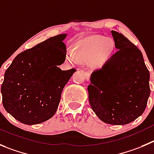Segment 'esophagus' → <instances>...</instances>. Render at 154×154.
I'll use <instances>...</instances> for the list:
<instances>
[{
	"label": "esophagus",
	"mask_w": 154,
	"mask_h": 154,
	"mask_svg": "<svg viewBox=\"0 0 154 154\" xmlns=\"http://www.w3.org/2000/svg\"><path fill=\"white\" fill-rule=\"evenodd\" d=\"M84 74H85V76L86 80H89V79H90V76H91L90 72H84Z\"/></svg>",
	"instance_id": "obj_1"
}]
</instances>
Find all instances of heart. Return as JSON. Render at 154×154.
Instances as JSON below:
<instances>
[{"label":"heart","instance_id":"obj_1","mask_svg":"<svg viewBox=\"0 0 154 154\" xmlns=\"http://www.w3.org/2000/svg\"><path fill=\"white\" fill-rule=\"evenodd\" d=\"M115 50V42L111 38L91 35L75 42L74 51L68 50L66 55L71 63H88L93 69H100L110 59Z\"/></svg>","mask_w":154,"mask_h":154}]
</instances>
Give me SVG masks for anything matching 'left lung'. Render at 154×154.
I'll use <instances>...</instances> for the list:
<instances>
[{"label":"left lung","instance_id":"1","mask_svg":"<svg viewBox=\"0 0 154 154\" xmlns=\"http://www.w3.org/2000/svg\"><path fill=\"white\" fill-rule=\"evenodd\" d=\"M118 51L91 75L88 86L91 106L110 125H126L145 109L150 96V72L142 53L122 34L111 31Z\"/></svg>","mask_w":154,"mask_h":154}]
</instances>
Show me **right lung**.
Listing matches in <instances>:
<instances>
[{
    "instance_id": "add662e5",
    "label": "right lung",
    "mask_w": 154,
    "mask_h": 154,
    "mask_svg": "<svg viewBox=\"0 0 154 154\" xmlns=\"http://www.w3.org/2000/svg\"><path fill=\"white\" fill-rule=\"evenodd\" d=\"M66 36H54L20 53L6 70L1 88L3 105L19 122L36 125L56 112L63 89L76 71L57 66L65 61L63 41Z\"/></svg>"
}]
</instances>
